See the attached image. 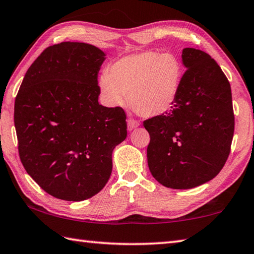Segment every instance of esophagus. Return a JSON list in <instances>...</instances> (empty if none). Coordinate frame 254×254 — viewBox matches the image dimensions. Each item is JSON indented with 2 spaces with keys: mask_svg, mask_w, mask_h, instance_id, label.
Returning a JSON list of instances; mask_svg holds the SVG:
<instances>
[{
  "mask_svg": "<svg viewBox=\"0 0 254 254\" xmlns=\"http://www.w3.org/2000/svg\"><path fill=\"white\" fill-rule=\"evenodd\" d=\"M127 125H128V130L131 131V130H133V129H136L138 126H139V123L135 121V119L129 118L127 121Z\"/></svg>",
  "mask_w": 254,
  "mask_h": 254,
  "instance_id": "1",
  "label": "esophagus"
}]
</instances>
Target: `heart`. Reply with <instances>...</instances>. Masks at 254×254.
<instances>
[{"label":"heart","mask_w":254,"mask_h":254,"mask_svg":"<svg viewBox=\"0 0 254 254\" xmlns=\"http://www.w3.org/2000/svg\"><path fill=\"white\" fill-rule=\"evenodd\" d=\"M183 65L171 53L152 51L117 60L98 78V87L108 106L128 103L142 116L155 117L169 111L178 96Z\"/></svg>","instance_id":"1"}]
</instances>
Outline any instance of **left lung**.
<instances>
[{"instance_id":"8db88e82","label":"left lung","mask_w":254,"mask_h":254,"mask_svg":"<svg viewBox=\"0 0 254 254\" xmlns=\"http://www.w3.org/2000/svg\"><path fill=\"white\" fill-rule=\"evenodd\" d=\"M186 73L170 111L143 122L150 135L148 167L167 188L191 189L216 177L230 154L234 131L231 87L217 62L184 49Z\"/></svg>"}]
</instances>
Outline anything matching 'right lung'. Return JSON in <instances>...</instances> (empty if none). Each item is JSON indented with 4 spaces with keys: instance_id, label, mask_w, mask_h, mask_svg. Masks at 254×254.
Segmentation results:
<instances>
[{
    "instance_id": "obj_1",
    "label": "right lung",
    "mask_w": 254,
    "mask_h": 254,
    "mask_svg": "<svg viewBox=\"0 0 254 254\" xmlns=\"http://www.w3.org/2000/svg\"><path fill=\"white\" fill-rule=\"evenodd\" d=\"M105 53L78 42L47 47L24 76L14 105L18 154L32 179L57 199L82 201L111 177L127 137L121 107L99 105Z\"/></svg>"
}]
</instances>
